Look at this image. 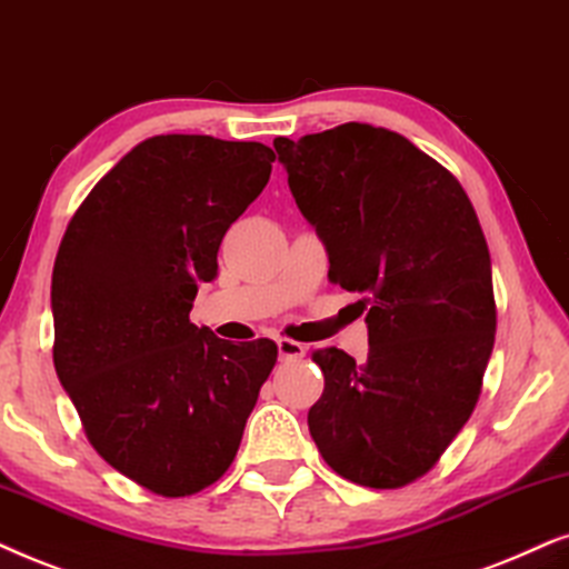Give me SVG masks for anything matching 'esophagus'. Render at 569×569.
<instances>
[{
  "label": "esophagus",
  "mask_w": 569,
  "mask_h": 569,
  "mask_svg": "<svg viewBox=\"0 0 569 569\" xmlns=\"http://www.w3.org/2000/svg\"><path fill=\"white\" fill-rule=\"evenodd\" d=\"M278 356H280V361L301 359V356H305V346H301L299 340L278 338Z\"/></svg>",
  "instance_id": "obj_1"
}]
</instances>
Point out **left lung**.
I'll list each match as a JSON object with an SVG mask.
<instances>
[{
  "label": "left lung",
  "mask_w": 569,
  "mask_h": 569,
  "mask_svg": "<svg viewBox=\"0 0 569 569\" xmlns=\"http://www.w3.org/2000/svg\"><path fill=\"white\" fill-rule=\"evenodd\" d=\"M328 278L359 293L369 353L320 348L309 435L325 463L372 489L429 471L471 419L495 348L491 260L460 181L403 134L348 121L276 138Z\"/></svg>",
  "instance_id": "1"
}]
</instances>
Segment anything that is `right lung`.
<instances>
[{"label": "right lung", "instance_id": "obj_1", "mask_svg": "<svg viewBox=\"0 0 569 569\" xmlns=\"http://www.w3.org/2000/svg\"><path fill=\"white\" fill-rule=\"evenodd\" d=\"M272 161L262 142L156 134L90 189L59 244L57 377L98 456L153 495H194L229 471L276 367L272 340L189 322Z\"/></svg>", "mask_w": 569, "mask_h": 569}]
</instances>
